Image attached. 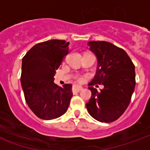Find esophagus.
I'll return each instance as SVG.
<instances>
[{
  "label": "esophagus",
  "mask_w": 150,
  "mask_h": 150,
  "mask_svg": "<svg viewBox=\"0 0 150 150\" xmlns=\"http://www.w3.org/2000/svg\"><path fill=\"white\" fill-rule=\"evenodd\" d=\"M83 89V87L82 86H79V85H75L73 86V88H72V91L74 92H79L80 91Z\"/></svg>",
  "instance_id": "34e87169"
}]
</instances>
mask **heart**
<instances>
[{
  "instance_id": "obj_1",
  "label": "heart",
  "mask_w": 150,
  "mask_h": 150,
  "mask_svg": "<svg viewBox=\"0 0 150 150\" xmlns=\"http://www.w3.org/2000/svg\"><path fill=\"white\" fill-rule=\"evenodd\" d=\"M77 80H78V81H82V80H83V77H80V76H79V77H78V78H77Z\"/></svg>"
}]
</instances>
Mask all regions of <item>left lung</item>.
<instances>
[{
  "label": "left lung",
  "instance_id": "left-lung-1",
  "mask_svg": "<svg viewBox=\"0 0 150 150\" xmlns=\"http://www.w3.org/2000/svg\"><path fill=\"white\" fill-rule=\"evenodd\" d=\"M90 50L96 55V75L89 83L91 91L86 104L88 112L98 121H115L129 106L136 84L135 66L121 48L104 41L88 42ZM103 84L98 92L93 86Z\"/></svg>",
  "mask_w": 150,
  "mask_h": 150
}]
</instances>
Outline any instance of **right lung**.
<instances>
[{"label":"right lung","instance_id":"obj_1","mask_svg":"<svg viewBox=\"0 0 150 150\" xmlns=\"http://www.w3.org/2000/svg\"><path fill=\"white\" fill-rule=\"evenodd\" d=\"M69 42L49 40L34 45L22 59L21 83L25 101L41 119L53 120L67 112L72 97V85L54 83L55 71L69 53Z\"/></svg>","mask_w":150,"mask_h":150}]
</instances>
